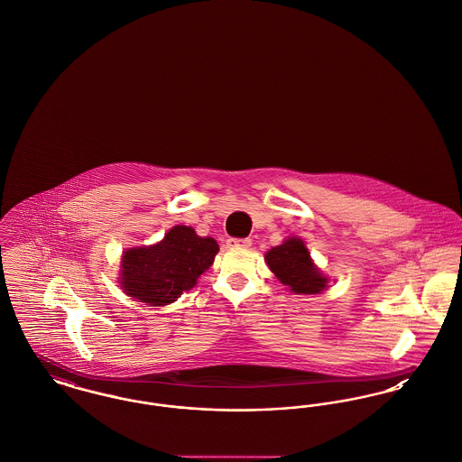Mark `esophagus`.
I'll return each instance as SVG.
<instances>
[{
	"mask_svg": "<svg viewBox=\"0 0 462 462\" xmlns=\"http://www.w3.org/2000/svg\"><path fill=\"white\" fill-rule=\"evenodd\" d=\"M226 245H228V247H234V249L249 247V245H251V239H236V237H230V239H226Z\"/></svg>",
	"mask_w": 462,
	"mask_h": 462,
	"instance_id": "esophagus-1",
	"label": "esophagus"
}]
</instances>
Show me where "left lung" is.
I'll return each instance as SVG.
<instances>
[{"label":"left lung","instance_id":"1","mask_svg":"<svg viewBox=\"0 0 462 462\" xmlns=\"http://www.w3.org/2000/svg\"><path fill=\"white\" fill-rule=\"evenodd\" d=\"M264 260L275 277L296 294H319L326 289L328 279L317 270L300 239L291 237L284 244L272 247Z\"/></svg>","mask_w":462,"mask_h":462}]
</instances>
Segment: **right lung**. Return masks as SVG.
Instances as JSON below:
<instances>
[{
  "mask_svg": "<svg viewBox=\"0 0 462 462\" xmlns=\"http://www.w3.org/2000/svg\"><path fill=\"white\" fill-rule=\"evenodd\" d=\"M217 253L215 239L199 237L194 228L176 225L164 241L128 249L123 254L121 287L128 296L152 307L173 303L198 284Z\"/></svg>",
  "mask_w": 462,
  "mask_h": 462,
  "instance_id": "right-lung-1",
  "label": "right lung"
}]
</instances>
